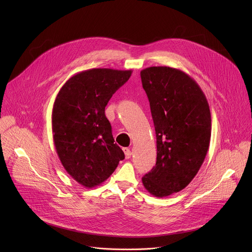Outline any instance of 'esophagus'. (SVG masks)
Instances as JSON below:
<instances>
[{
    "instance_id": "1",
    "label": "esophagus",
    "mask_w": 252,
    "mask_h": 252,
    "mask_svg": "<svg viewBox=\"0 0 252 252\" xmlns=\"http://www.w3.org/2000/svg\"><path fill=\"white\" fill-rule=\"evenodd\" d=\"M123 151H124V153H125L126 158H129L131 157V152H130V150H129L128 148H124Z\"/></svg>"
}]
</instances>
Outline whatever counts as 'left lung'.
Wrapping results in <instances>:
<instances>
[{"label":"left lung","instance_id":"1","mask_svg":"<svg viewBox=\"0 0 252 252\" xmlns=\"http://www.w3.org/2000/svg\"><path fill=\"white\" fill-rule=\"evenodd\" d=\"M150 100L157 136V163L142 177L157 197L183 190L198 172L207 154L211 117L207 99L185 71L151 66L140 71Z\"/></svg>","mask_w":252,"mask_h":252}]
</instances>
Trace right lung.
I'll list each match as a JSON object with an SVG mask.
<instances>
[{"instance_id":"1","label":"right lung","mask_w":252,"mask_h":252,"mask_svg":"<svg viewBox=\"0 0 252 252\" xmlns=\"http://www.w3.org/2000/svg\"><path fill=\"white\" fill-rule=\"evenodd\" d=\"M131 73L87 69L69 78L56 97L52 114L56 151L66 172L85 188L102 184L125 158L104 109Z\"/></svg>"}]
</instances>
